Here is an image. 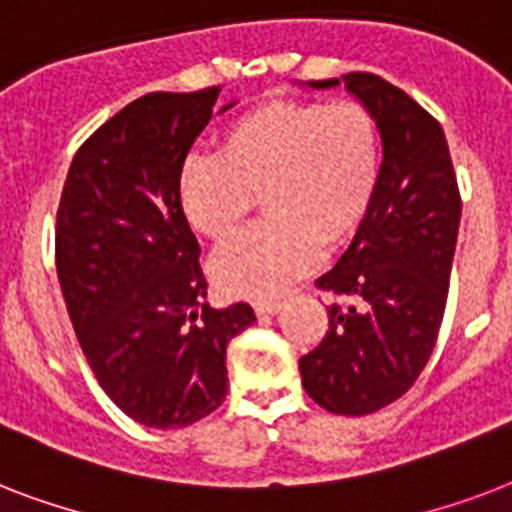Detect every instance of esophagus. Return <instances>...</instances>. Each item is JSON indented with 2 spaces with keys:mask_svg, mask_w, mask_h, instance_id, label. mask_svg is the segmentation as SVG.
Instances as JSON below:
<instances>
[{
  "mask_svg": "<svg viewBox=\"0 0 512 512\" xmlns=\"http://www.w3.org/2000/svg\"><path fill=\"white\" fill-rule=\"evenodd\" d=\"M281 311V300H265V303L255 305V313L260 319H268V316H276Z\"/></svg>",
  "mask_w": 512,
  "mask_h": 512,
  "instance_id": "34e87169",
  "label": "esophagus"
}]
</instances>
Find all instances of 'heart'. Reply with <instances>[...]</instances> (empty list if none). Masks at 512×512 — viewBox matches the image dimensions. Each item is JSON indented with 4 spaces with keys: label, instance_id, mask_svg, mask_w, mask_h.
I'll list each match as a JSON object with an SVG mask.
<instances>
[{
    "label": "heart",
    "instance_id": "b5f03b06",
    "mask_svg": "<svg viewBox=\"0 0 512 512\" xmlns=\"http://www.w3.org/2000/svg\"><path fill=\"white\" fill-rule=\"evenodd\" d=\"M382 175L377 119L356 100H271L236 116L217 156H188L177 204L193 231L223 244L255 209L265 220L225 247L215 281L236 297H273L361 228Z\"/></svg>",
    "mask_w": 512,
    "mask_h": 512
}]
</instances>
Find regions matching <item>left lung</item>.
<instances>
[{
  "instance_id": "left-lung-1",
  "label": "left lung",
  "mask_w": 512,
  "mask_h": 512,
  "mask_svg": "<svg viewBox=\"0 0 512 512\" xmlns=\"http://www.w3.org/2000/svg\"><path fill=\"white\" fill-rule=\"evenodd\" d=\"M345 84L377 119L382 175L369 215L316 287L335 295L319 348L300 358L305 393L332 414L361 417L393 404L428 364L444 319L462 201L441 124L374 74Z\"/></svg>"
}]
</instances>
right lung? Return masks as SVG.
<instances>
[{"instance_id":"obj_1","label":"right lung","mask_w":512,"mask_h":512,"mask_svg":"<svg viewBox=\"0 0 512 512\" xmlns=\"http://www.w3.org/2000/svg\"><path fill=\"white\" fill-rule=\"evenodd\" d=\"M217 95L132 100L84 140L60 193L55 265L76 340L106 396L148 428L215 412L225 348L255 321L247 303H204L199 241L177 204V172Z\"/></svg>"}]
</instances>
